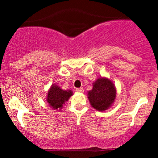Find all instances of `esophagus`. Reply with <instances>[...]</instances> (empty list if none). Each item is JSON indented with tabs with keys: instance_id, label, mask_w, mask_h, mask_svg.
Returning <instances> with one entry per match:
<instances>
[{
	"instance_id": "34e87169",
	"label": "esophagus",
	"mask_w": 158,
	"mask_h": 158,
	"mask_svg": "<svg viewBox=\"0 0 158 158\" xmlns=\"http://www.w3.org/2000/svg\"><path fill=\"white\" fill-rule=\"evenodd\" d=\"M76 90H77V92H79V93H83V92H84V89H83L82 88H77Z\"/></svg>"
}]
</instances>
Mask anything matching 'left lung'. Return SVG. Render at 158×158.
<instances>
[{
	"label": "left lung",
	"instance_id": "left-lung-1",
	"mask_svg": "<svg viewBox=\"0 0 158 158\" xmlns=\"http://www.w3.org/2000/svg\"><path fill=\"white\" fill-rule=\"evenodd\" d=\"M117 96L113 81L106 77H99L93 83V88L88 92V98L94 109L104 111L111 107Z\"/></svg>",
	"mask_w": 158,
	"mask_h": 158
}]
</instances>
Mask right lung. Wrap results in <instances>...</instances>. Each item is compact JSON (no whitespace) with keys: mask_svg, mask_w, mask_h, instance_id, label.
<instances>
[{"mask_svg":"<svg viewBox=\"0 0 158 158\" xmlns=\"http://www.w3.org/2000/svg\"><path fill=\"white\" fill-rule=\"evenodd\" d=\"M73 94L72 90H63L59 85L52 84L48 91L46 101L52 109L60 110Z\"/></svg>","mask_w":158,"mask_h":158,"instance_id":"obj_1","label":"right lung"}]
</instances>
